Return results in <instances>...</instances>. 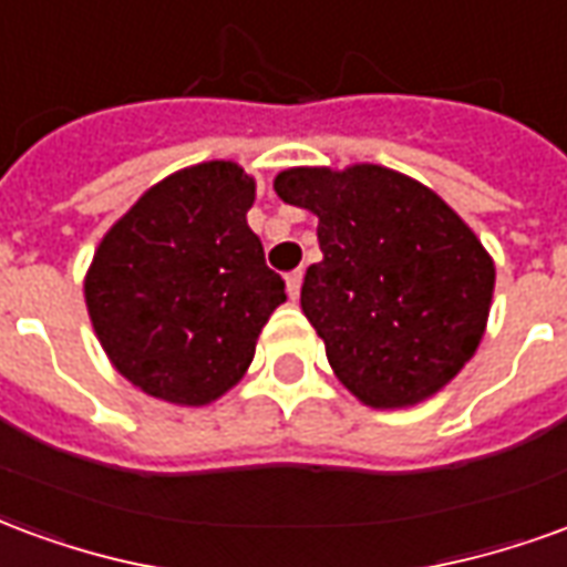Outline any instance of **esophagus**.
<instances>
[{
  "label": "esophagus",
  "mask_w": 567,
  "mask_h": 567,
  "mask_svg": "<svg viewBox=\"0 0 567 567\" xmlns=\"http://www.w3.org/2000/svg\"><path fill=\"white\" fill-rule=\"evenodd\" d=\"M285 285H288V297L297 300L300 297V285H303V270H295L285 276Z\"/></svg>",
  "instance_id": "obj_1"
}]
</instances>
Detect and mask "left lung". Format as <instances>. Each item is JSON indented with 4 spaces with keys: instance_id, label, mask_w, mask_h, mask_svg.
Listing matches in <instances>:
<instances>
[{
    "instance_id": "1",
    "label": "left lung",
    "mask_w": 567,
    "mask_h": 567,
    "mask_svg": "<svg viewBox=\"0 0 567 567\" xmlns=\"http://www.w3.org/2000/svg\"><path fill=\"white\" fill-rule=\"evenodd\" d=\"M276 194L319 215L324 258L300 307L333 373L370 406L440 392L483 340L495 267L474 230L406 175L361 163L285 169Z\"/></svg>"
}]
</instances>
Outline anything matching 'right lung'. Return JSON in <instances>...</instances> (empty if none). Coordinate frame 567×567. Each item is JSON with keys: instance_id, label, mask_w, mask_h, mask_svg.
Returning a JSON list of instances; mask_svg holds the SVG:
<instances>
[{"instance_id": "add662e5", "label": "right lung", "mask_w": 567, "mask_h": 567, "mask_svg": "<svg viewBox=\"0 0 567 567\" xmlns=\"http://www.w3.org/2000/svg\"><path fill=\"white\" fill-rule=\"evenodd\" d=\"M251 203L255 182L236 163H197L151 187L96 248L84 282L93 331L151 398H221L285 300L246 221Z\"/></svg>"}]
</instances>
